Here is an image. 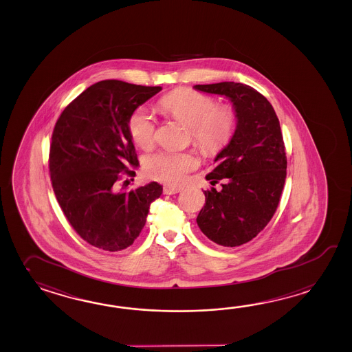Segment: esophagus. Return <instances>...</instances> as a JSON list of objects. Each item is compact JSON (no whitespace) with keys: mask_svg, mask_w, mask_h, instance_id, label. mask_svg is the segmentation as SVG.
I'll use <instances>...</instances> for the list:
<instances>
[{"mask_svg":"<svg viewBox=\"0 0 352 352\" xmlns=\"http://www.w3.org/2000/svg\"><path fill=\"white\" fill-rule=\"evenodd\" d=\"M180 188L178 187H170V186H165L164 189H163V192H164V195H177V193H179Z\"/></svg>","mask_w":352,"mask_h":352,"instance_id":"obj_1","label":"esophagus"}]
</instances>
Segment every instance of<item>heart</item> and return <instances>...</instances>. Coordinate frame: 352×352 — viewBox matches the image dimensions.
<instances>
[{
	"mask_svg": "<svg viewBox=\"0 0 352 352\" xmlns=\"http://www.w3.org/2000/svg\"><path fill=\"white\" fill-rule=\"evenodd\" d=\"M216 106L211 96L193 89H178L160 100L164 112L190 126L193 141L207 154L219 153L234 133V111ZM129 130L133 140L142 148H150L157 139L155 118L146 109L133 112ZM197 164V157L190 153L160 150L146 157L145 170L154 179L180 184Z\"/></svg>",
	"mask_w": 352,
	"mask_h": 352,
	"instance_id": "1",
	"label": "heart"
}]
</instances>
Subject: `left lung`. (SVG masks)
<instances>
[{
  "mask_svg": "<svg viewBox=\"0 0 352 352\" xmlns=\"http://www.w3.org/2000/svg\"><path fill=\"white\" fill-rule=\"evenodd\" d=\"M195 89L232 102L236 129L214 157L206 179L222 189L204 190L197 225L211 241L234 248L249 243L269 223L280 201L287 157L280 124L270 102L252 87L234 82L197 85Z\"/></svg>",
  "mask_w": 352,
  "mask_h": 352,
  "instance_id": "1",
  "label": "left lung"
}]
</instances>
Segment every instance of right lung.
Wrapping results in <instances>:
<instances>
[{"label": "right lung", "instance_id": "add662e5", "mask_svg": "<svg viewBox=\"0 0 352 352\" xmlns=\"http://www.w3.org/2000/svg\"><path fill=\"white\" fill-rule=\"evenodd\" d=\"M160 91L101 80L71 102L55 124L49 154L55 197L77 234L97 249L113 252L133 245L150 204L163 193L157 182L118 189L121 177L135 175L130 168L139 164L130 118Z\"/></svg>", "mask_w": 352, "mask_h": 352}]
</instances>
